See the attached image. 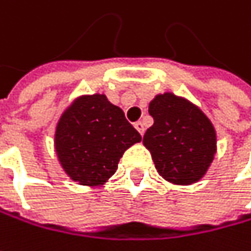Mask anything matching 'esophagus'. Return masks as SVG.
Returning a JSON list of instances; mask_svg holds the SVG:
<instances>
[{
	"label": "esophagus",
	"mask_w": 251,
	"mask_h": 251,
	"mask_svg": "<svg viewBox=\"0 0 251 251\" xmlns=\"http://www.w3.org/2000/svg\"><path fill=\"white\" fill-rule=\"evenodd\" d=\"M135 129H136L141 135L145 133V127H144V124H142V122H136V124H135Z\"/></svg>",
	"instance_id": "1"
}]
</instances>
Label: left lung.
Masks as SVG:
<instances>
[{"instance_id":"left-lung-1","label":"left lung","mask_w":251,"mask_h":251,"mask_svg":"<svg viewBox=\"0 0 251 251\" xmlns=\"http://www.w3.org/2000/svg\"><path fill=\"white\" fill-rule=\"evenodd\" d=\"M153 125L144 135L155 168L171 184L190 185L208 171L217 152L216 129L204 112L174 93L149 103Z\"/></svg>"}]
</instances>
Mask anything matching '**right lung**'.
<instances>
[{
    "mask_svg": "<svg viewBox=\"0 0 251 251\" xmlns=\"http://www.w3.org/2000/svg\"><path fill=\"white\" fill-rule=\"evenodd\" d=\"M124 110L104 95L80 96L60 116L54 148L64 172L80 185H103L126 149L141 142Z\"/></svg>",
    "mask_w": 251,
    "mask_h": 251,
    "instance_id": "obj_1",
    "label": "right lung"
}]
</instances>
